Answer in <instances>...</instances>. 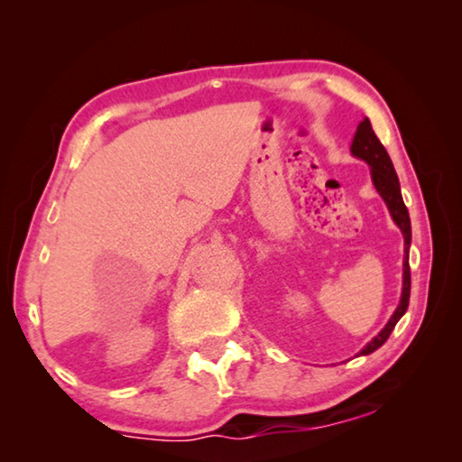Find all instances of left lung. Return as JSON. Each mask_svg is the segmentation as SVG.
<instances>
[{"mask_svg": "<svg viewBox=\"0 0 462 462\" xmlns=\"http://www.w3.org/2000/svg\"><path fill=\"white\" fill-rule=\"evenodd\" d=\"M350 152L356 159L365 161L366 165L371 167V179L373 185L377 193L385 201V206L389 209L391 217L397 224V228L402 230L403 234V287H402V300L400 306L395 308L393 316L389 318V322L385 324V328L374 336L371 342H366V346L361 350L358 355H371L377 350L379 346L385 344V340L389 338V334L393 332L395 324L400 322L402 316L405 314L410 303V289H411V275H410V245H411V224H410V214L408 208H405L403 198H402V187H400V179H397V173L393 169V162H391L389 154L385 151V146L381 144V140L377 138V134L373 132V126L369 118H365L358 128L355 132L353 144H350Z\"/></svg>", "mask_w": 462, "mask_h": 462, "instance_id": "obj_1", "label": "left lung"}]
</instances>
